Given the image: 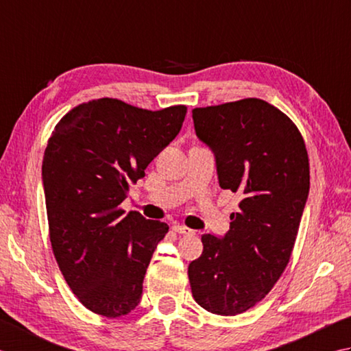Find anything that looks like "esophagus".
<instances>
[{
  "mask_svg": "<svg viewBox=\"0 0 351 351\" xmlns=\"http://www.w3.org/2000/svg\"><path fill=\"white\" fill-rule=\"evenodd\" d=\"M173 232H176L178 234H194V230H191L189 227L180 226V224H174L173 226Z\"/></svg>",
  "mask_w": 351,
  "mask_h": 351,
  "instance_id": "34e87169",
  "label": "esophagus"
}]
</instances>
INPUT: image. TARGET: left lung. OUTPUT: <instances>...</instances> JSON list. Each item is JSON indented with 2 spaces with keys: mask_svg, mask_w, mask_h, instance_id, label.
Segmentation results:
<instances>
[{
  "mask_svg": "<svg viewBox=\"0 0 351 351\" xmlns=\"http://www.w3.org/2000/svg\"><path fill=\"white\" fill-rule=\"evenodd\" d=\"M197 136L217 157L219 186L244 195L223 239L203 234V254L188 268L192 297L207 312L232 317L273 289L289 263L309 194L302 133L259 98L192 110Z\"/></svg>",
  "mask_w": 351,
  "mask_h": 351,
  "instance_id": "8db88e82",
  "label": "left lung"
}]
</instances>
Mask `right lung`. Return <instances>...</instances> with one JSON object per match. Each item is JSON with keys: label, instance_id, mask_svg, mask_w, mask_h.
Instances as JSON below:
<instances>
[{"label": "right lung", "instance_id": "right-lung-1", "mask_svg": "<svg viewBox=\"0 0 351 351\" xmlns=\"http://www.w3.org/2000/svg\"><path fill=\"white\" fill-rule=\"evenodd\" d=\"M186 106L147 110L117 98L82 103L48 139L44 180L49 241L68 286L86 309L107 318L130 313L168 224L121 203L130 183L178 134Z\"/></svg>", "mask_w": 351, "mask_h": 351}]
</instances>
